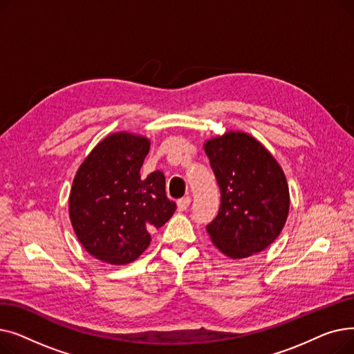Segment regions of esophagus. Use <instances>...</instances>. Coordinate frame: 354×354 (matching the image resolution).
Returning <instances> with one entry per match:
<instances>
[{"instance_id":"1","label":"esophagus","mask_w":354,"mask_h":354,"mask_svg":"<svg viewBox=\"0 0 354 354\" xmlns=\"http://www.w3.org/2000/svg\"><path fill=\"white\" fill-rule=\"evenodd\" d=\"M191 205V198L189 196H185L182 199L178 201V209L179 211H187Z\"/></svg>"}]
</instances>
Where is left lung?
I'll return each instance as SVG.
<instances>
[{"instance_id": "left-lung-1", "label": "left lung", "mask_w": 354, "mask_h": 354, "mask_svg": "<svg viewBox=\"0 0 354 354\" xmlns=\"http://www.w3.org/2000/svg\"><path fill=\"white\" fill-rule=\"evenodd\" d=\"M221 191L216 218L207 227L214 245L241 259L268 248L283 231L290 191L283 167L254 136L230 130L203 143Z\"/></svg>"}]
</instances>
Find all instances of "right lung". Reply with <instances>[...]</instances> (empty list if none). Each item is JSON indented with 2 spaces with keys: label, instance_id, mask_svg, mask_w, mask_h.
Wrapping results in <instances>:
<instances>
[{
  "label": "right lung",
  "instance_id": "add662e5",
  "mask_svg": "<svg viewBox=\"0 0 354 354\" xmlns=\"http://www.w3.org/2000/svg\"><path fill=\"white\" fill-rule=\"evenodd\" d=\"M151 149L146 136L116 132L100 140L79 166L68 215L83 248L111 266L133 263L151 244V231L171 219L176 203L165 194V176L140 167Z\"/></svg>",
  "mask_w": 354,
  "mask_h": 354
}]
</instances>
